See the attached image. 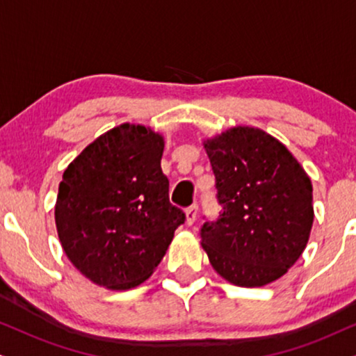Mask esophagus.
Listing matches in <instances>:
<instances>
[{
    "mask_svg": "<svg viewBox=\"0 0 356 356\" xmlns=\"http://www.w3.org/2000/svg\"><path fill=\"white\" fill-rule=\"evenodd\" d=\"M197 211H199V207H197L195 204L191 205V207H188V209L186 210V223L188 225V227H191V225H192L193 222H195Z\"/></svg>",
    "mask_w": 356,
    "mask_h": 356,
    "instance_id": "obj_1",
    "label": "esophagus"
}]
</instances>
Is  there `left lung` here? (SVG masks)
Here are the masks:
<instances>
[{"label":"left lung","mask_w":356,"mask_h":356,"mask_svg":"<svg viewBox=\"0 0 356 356\" xmlns=\"http://www.w3.org/2000/svg\"><path fill=\"white\" fill-rule=\"evenodd\" d=\"M222 211L202 227L211 268L240 287L277 281L307 246L312 182L279 139L235 126L204 141Z\"/></svg>","instance_id":"left-lung-1"}]
</instances>
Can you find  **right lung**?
<instances>
[{"label": "right lung", "mask_w": 356, "mask_h": 356, "mask_svg": "<svg viewBox=\"0 0 356 356\" xmlns=\"http://www.w3.org/2000/svg\"><path fill=\"white\" fill-rule=\"evenodd\" d=\"M163 134L123 123L90 143L58 184L56 227L67 258L93 284L133 289L154 273L186 215L169 202Z\"/></svg>", "instance_id": "1"}]
</instances>
